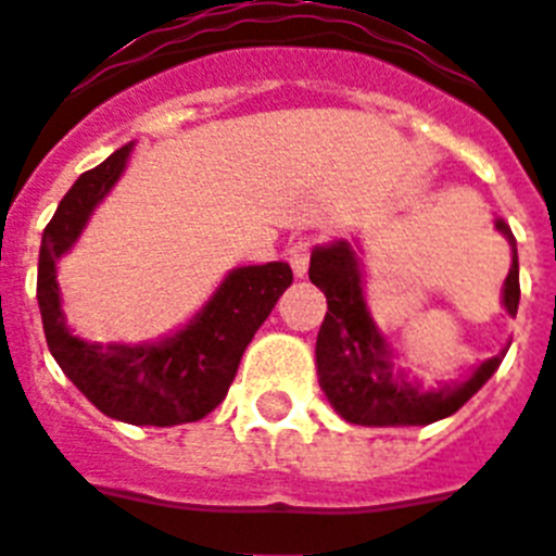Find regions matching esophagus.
Instances as JSON below:
<instances>
[{
	"instance_id": "1",
	"label": "esophagus",
	"mask_w": 556,
	"mask_h": 556,
	"mask_svg": "<svg viewBox=\"0 0 556 556\" xmlns=\"http://www.w3.org/2000/svg\"><path fill=\"white\" fill-rule=\"evenodd\" d=\"M312 251H314V242L308 239H300L288 248V262H291V268H294L296 277H305L308 274V262H312Z\"/></svg>"
}]
</instances>
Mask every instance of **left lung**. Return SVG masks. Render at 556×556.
<instances>
[{
    "instance_id": "1",
    "label": "left lung",
    "mask_w": 556,
    "mask_h": 556,
    "mask_svg": "<svg viewBox=\"0 0 556 556\" xmlns=\"http://www.w3.org/2000/svg\"><path fill=\"white\" fill-rule=\"evenodd\" d=\"M500 230L510 244V270L502 288V305L510 317L519 308V260L517 239L510 227L496 218ZM308 277L329 303L326 320L317 334V378L329 404L349 424L361 427H424L458 413L479 389L500 369L505 352L484 361L473 375L456 387H441L424 392L404 371L392 369V352L371 320L364 300V279L357 253L349 242H334L312 253Z\"/></svg>"
}]
</instances>
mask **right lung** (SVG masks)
Wrapping results in <instances>:
<instances>
[{"label":"right lung","mask_w":556,"mask_h":556,"mask_svg":"<svg viewBox=\"0 0 556 556\" xmlns=\"http://www.w3.org/2000/svg\"><path fill=\"white\" fill-rule=\"evenodd\" d=\"M129 152L132 143L83 173L42 230L37 270L39 314L54 361L100 413L138 427H173L199 421L225 401L244 349L268 320L282 291L294 282V274L288 262L230 270L185 329L159 343L100 346L72 334L60 308L56 260L77 242L94 207L115 187Z\"/></svg>","instance_id":"1"}]
</instances>
